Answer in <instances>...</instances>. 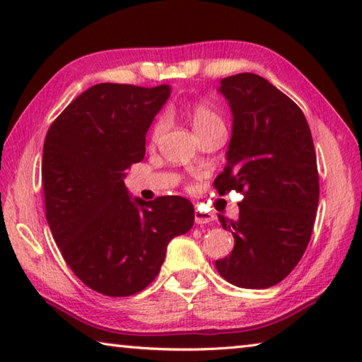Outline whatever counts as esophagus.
<instances>
[{
    "instance_id": "34e87169",
    "label": "esophagus",
    "mask_w": 362,
    "mask_h": 362,
    "mask_svg": "<svg viewBox=\"0 0 362 362\" xmlns=\"http://www.w3.org/2000/svg\"><path fill=\"white\" fill-rule=\"evenodd\" d=\"M214 220H216V216L211 212H204L199 209L194 211V222L198 225H209L211 222H214Z\"/></svg>"
}]
</instances>
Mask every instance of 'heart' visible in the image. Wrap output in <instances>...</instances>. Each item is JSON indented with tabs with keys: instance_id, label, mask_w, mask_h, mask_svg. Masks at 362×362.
Here are the masks:
<instances>
[{
	"instance_id": "1",
	"label": "heart",
	"mask_w": 362,
	"mask_h": 362,
	"mask_svg": "<svg viewBox=\"0 0 362 362\" xmlns=\"http://www.w3.org/2000/svg\"><path fill=\"white\" fill-rule=\"evenodd\" d=\"M185 115L188 121L192 122L193 131L198 137L211 131L225 129V122L222 119V116H220L212 107L206 105V103H193V105H189L185 110ZM164 129H166V118H164V116H158L151 126V142H156V140L161 137Z\"/></svg>"
}]
</instances>
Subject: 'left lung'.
Listing matches in <instances>:
<instances>
[{"label":"left lung","mask_w":362,"mask_h":362,"mask_svg":"<svg viewBox=\"0 0 362 362\" xmlns=\"http://www.w3.org/2000/svg\"><path fill=\"white\" fill-rule=\"evenodd\" d=\"M220 93L230 102L233 134L214 187L244 199L238 220L220 216L235 247L216 268L238 287L267 289L297 267L313 231L320 201L313 137L297 103L265 78L238 73L220 81Z\"/></svg>","instance_id":"left-lung-1"}]
</instances>
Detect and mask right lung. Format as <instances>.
<instances>
[{
  "label": "right lung",
  "instance_id": "1",
  "mask_svg": "<svg viewBox=\"0 0 362 362\" xmlns=\"http://www.w3.org/2000/svg\"><path fill=\"white\" fill-rule=\"evenodd\" d=\"M169 94L168 84H95L46 134L41 180L49 228L71 272L103 296L144 291L169 241L194 222L188 199L132 201L122 180L144 159L145 134Z\"/></svg>",
  "mask_w": 362,
  "mask_h": 362
}]
</instances>
